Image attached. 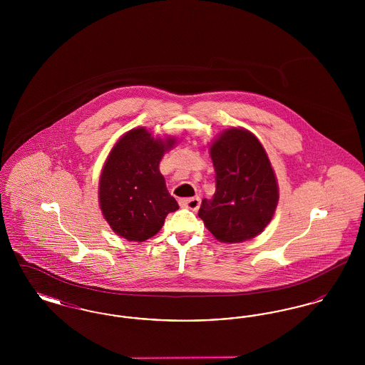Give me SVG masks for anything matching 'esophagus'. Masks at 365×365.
<instances>
[{
  "label": "esophagus",
  "mask_w": 365,
  "mask_h": 365,
  "mask_svg": "<svg viewBox=\"0 0 365 365\" xmlns=\"http://www.w3.org/2000/svg\"><path fill=\"white\" fill-rule=\"evenodd\" d=\"M179 205L182 208L190 209V210H197L200 208V197H191V198H180Z\"/></svg>",
  "instance_id": "1"
}]
</instances>
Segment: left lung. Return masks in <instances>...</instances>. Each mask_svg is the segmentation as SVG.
I'll list each match as a JSON object with an SVG mask.
<instances>
[{"label":"left lung","instance_id":"8db88e82","mask_svg":"<svg viewBox=\"0 0 365 365\" xmlns=\"http://www.w3.org/2000/svg\"><path fill=\"white\" fill-rule=\"evenodd\" d=\"M216 173L212 200H202L198 216L212 235L225 243L257 237L274 217L278 179L265 149L242 127L223 130L209 145Z\"/></svg>","mask_w":365,"mask_h":365}]
</instances>
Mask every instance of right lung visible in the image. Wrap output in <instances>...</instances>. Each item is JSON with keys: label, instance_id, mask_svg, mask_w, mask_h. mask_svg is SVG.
I'll list each match as a JSON object with an SVG mask.
<instances>
[{"label": "right lung", "instance_id": "1", "mask_svg": "<svg viewBox=\"0 0 365 365\" xmlns=\"http://www.w3.org/2000/svg\"><path fill=\"white\" fill-rule=\"evenodd\" d=\"M174 137H153L145 127L123 134L105 160L98 202L106 223L127 241L143 242L179 209L167 190L158 164L174 148Z\"/></svg>", "mask_w": 365, "mask_h": 365}]
</instances>
